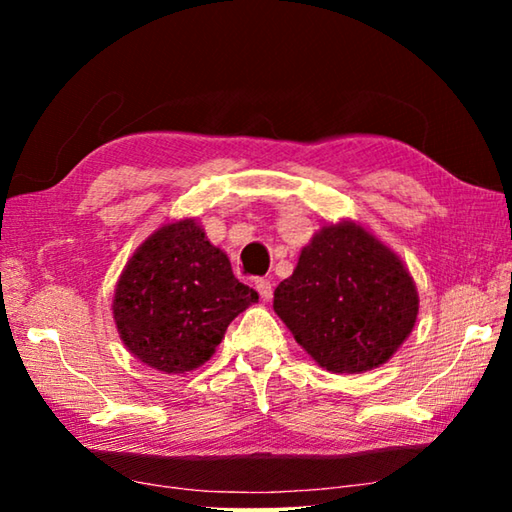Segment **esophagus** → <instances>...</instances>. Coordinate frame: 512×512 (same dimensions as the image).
<instances>
[{"mask_svg": "<svg viewBox=\"0 0 512 512\" xmlns=\"http://www.w3.org/2000/svg\"><path fill=\"white\" fill-rule=\"evenodd\" d=\"M255 289L259 293V298H262L264 302H268L273 298V284L268 280H255Z\"/></svg>", "mask_w": 512, "mask_h": 512, "instance_id": "esophagus-1", "label": "esophagus"}]
</instances>
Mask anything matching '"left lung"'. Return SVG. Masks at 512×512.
<instances>
[{
	"label": "left lung",
	"mask_w": 512,
	"mask_h": 512,
	"mask_svg": "<svg viewBox=\"0 0 512 512\" xmlns=\"http://www.w3.org/2000/svg\"><path fill=\"white\" fill-rule=\"evenodd\" d=\"M275 314L320 368L359 375L409 339L420 298L409 268L361 223H325L277 284Z\"/></svg>",
	"instance_id": "1"
}]
</instances>
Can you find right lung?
<instances>
[{
	"label": "right lung",
	"instance_id": "add662e5",
	"mask_svg": "<svg viewBox=\"0 0 512 512\" xmlns=\"http://www.w3.org/2000/svg\"><path fill=\"white\" fill-rule=\"evenodd\" d=\"M257 300L189 216L160 225L128 259L112 318L137 361L164 375H185L210 361L228 325Z\"/></svg>",
	"mask_w": 512,
	"mask_h": 512
}]
</instances>
